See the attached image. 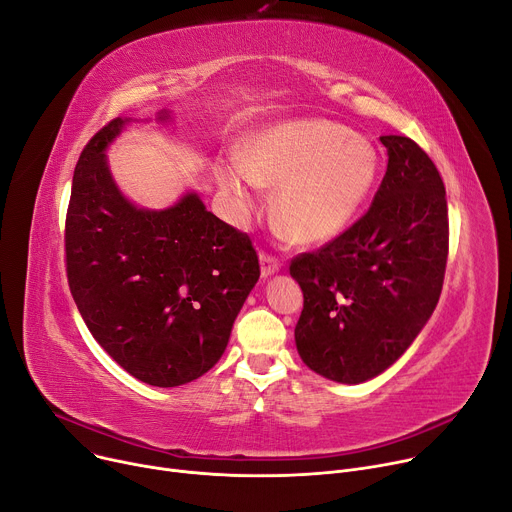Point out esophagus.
Returning a JSON list of instances; mask_svg holds the SVG:
<instances>
[{
  "label": "esophagus",
  "instance_id": "obj_1",
  "mask_svg": "<svg viewBox=\"0 0 512 512\" xmlns=\"http://www.w3.org/2000/svg\"><path fill=\"white\" fill-rule=\"evenodd\" d=\"M279 268H281V260L277 256H272L268 252H260V272L264 279L270 277V274H274V272H279Z\"/></svg>",
  "mask_w": 512,
  "mask_h": 512
}]
</instances>
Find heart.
Returning <instances> with one entry per match:
<instances>
[{"label":"heart","mask_w":512,"mask_h":512,"mask_svg":"<svg viewBox=\"0 0 512 512\" xmlns=\"http://www.w3.org/2000/svg\"><path fill=\"white\" fill-rule=\"evenodd\" d=\"M377 151L361 135L324 119L285 121L254 135L244 162L219 172L242 213L260 184L279 186L274 213L293 242L318 244L338 235L365 203L377 176Z\"/></svg>","instance_id":"b5f03b06"}]
</instances>
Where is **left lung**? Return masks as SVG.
Segmentation results:
<instances>
[{"mask_svg":"<svg viewBox=\"0 0 512 512\" xmlns=\"http://www.w3.org/2000/svg\"><path fill=\"white\" fill-rule=\"evenodd\" d=\"M379 141L389 160L369 211L289 266L303 291L299 355L338 383H363L396 363L435 311L445 279L443 178L412 139Z\"/></svg>","mask_w":512,"mask_h":512,"instance_id":"8db88e82","label":"left lung"}]
</instances>
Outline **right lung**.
I'll return each instance as SVG.
<instances>
[{
	"label": "right lung",
	"mask_w": 512,
	"mask_h": 512,
	"mask_svg": "<svg viewBox=\"0 0 512 512\" xmlns=\"http://www.w3.org/2000/svg\"><path fill=\"white\" fill-rule=\"evenodd\" d=\"M125 123L104 125L77 160L65 217L67 283L116 363L143 383L176 387L221 359L260 264L248 233L207 211L194 192L164 211L125 199L104 155Z\"/></svg>",
	"instance_id": "1"
}]
</instances>
